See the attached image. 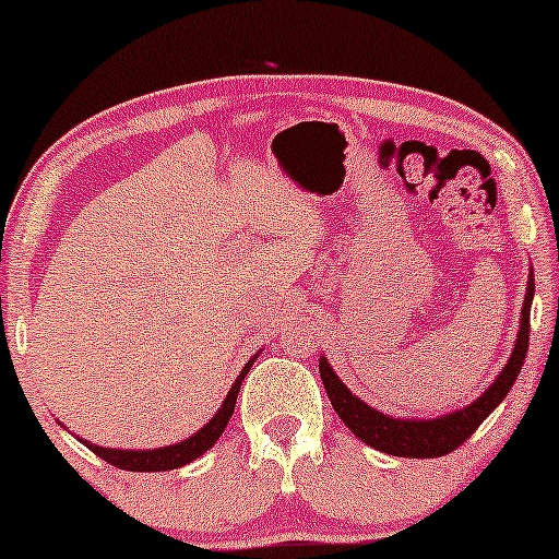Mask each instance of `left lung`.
<instances>
[{
    "mask_svg": "<svg viewBox=\"0 0 559 559\" xmlns=\"http://www.w3.org/2000/svg\"><path fill=\"white\" fill-rule=\"evenodd\" d=\"M534 300V272H530V282H526V295H524V308H522V323H519V333L511 348L509 361L503 364L499 377L493 379V384L478 396L476 402H471L468 407L448 412L440 417H392L384 412L373 409L371 404H366L361 396H356L350 389L338 379V373L333 371V366L328 364L325 356H320V379L331 400L333 409L338 412V417L346 423L350 432L358 440L371 445L373 450L396 457H440L453 453L455 448H461L465 440L476 432V427L507 400L509 389L514 386V381L522 371L526 350H530V310Z\"/></svg>",
    "mask_w": 559,
    "mask_h": 559,
    "instance_id": "left-lung-1",
    "label": "left lung"
}]
</instances>
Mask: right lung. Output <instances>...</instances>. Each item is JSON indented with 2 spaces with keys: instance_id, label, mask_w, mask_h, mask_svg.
<instances>
[{
  "instance_id": "1",
  "label": "right lung",
  "mask_w": 559,
  "mask_h": 559,
  "mask_svg": "<svg viewBox=\"0 0 559 559\" xmlns=\"http://www.w3.org/2000/svg\"><path fill=\"white\" fill-rule=\"evenodd\" d=\"M259 358V354H254L249 358L247 364H243V369L239 371V377L228 389L224 404H221L216 415H213L209 423H205L201 430L190 435V438L180 440V442H173V445H165V448H152V450H119V448H102V445H94V442L79 438L83 445H86L91 453H96L98 457H104L106 463L117 465V468H124V471H140V473H155V471H175L180 468V465H188L201 457L205 450H211L216 445V440L221 438V432L226 430L228 419L234 415V407H236V396H239V389H241V381L247 377L251 366Z\"/></svg>"
}]
</instances>
